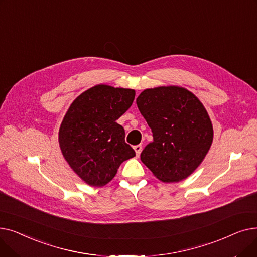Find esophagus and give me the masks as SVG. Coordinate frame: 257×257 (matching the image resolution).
I'll use <instances>...</instances> for the list:
<instances>
[{
    "label": "esophagus",
    "mask_w": 257,
    "mask_h": 257,
    "mask_svg": "<svg viewBox=\"0 0 257 257\" xmlns=\"http://www.w3.org/2000/svg\"><path fill=\"white\" fill-rule=\"evenodd\" d=\"M142 146L141 145H137V146H134V151H136V153H137V156H140V154H141V152H142Z\"/></svg>",
    "instance_id": "esophagus-1"
}]
</instances>
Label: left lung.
Masks as SVG:
<instances>
[{
  "mask_svg": "<svg viewBox=\"0 0 257 257\" xmlns=\"http://www.w3.org/2000/svg\"><path fill=\"white\" fill-rule=\"evenodd\" d=\"M137 104L153 133L141 160L164 182L187 178L212 144V124L203 104L180 86L145 89Z\"/></svg>",
  "mask_w": 257,
  "mask_h": 257,
  "instance_id": "left-lung-1",
  "label": "left lung"
}]
</instances>
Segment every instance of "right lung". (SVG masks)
Masks as SVG:
<instances>
[{"label": "right lung", "instance_id": "obj_1", "mask_svg": "<svg viewBox=\"0 0 257 257\" xmlns=\"http://www.w3.org/2000/svg\"><path fill=\"white\" fill-rule=\"evenodd\" d=\"M136 91L105 84L77 97L59 128V146L66 163L91 186H104L125 160L136 152L125 142V130L116 123L133 103Z\"/></svg>", "mask_w": 257, "mask_h": 257}]
</instances>
